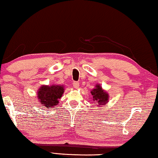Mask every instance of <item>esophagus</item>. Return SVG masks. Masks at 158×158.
Instances as JSON below:
<instances>
[{
    "label": "esophagus",
    "mask_w": 158,
    "mask_h": 158,
    "mask_svg": "<svg viewBox=\"0 0 158 158\" xmlns=\"http://www.w3.org/2000/svg\"><path fill=\"white\" fill-rule=\"evenodd\" d=\"M73 86L75 89H79V83L77 81H74V83H73Z\"/></svg>",
    "instance_id": "obj_1"
}]
</instances>
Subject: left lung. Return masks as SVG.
Returning a JSON list of instances; mask_svg holds the SVG:
<instances>
[{
  "label": "left lung",
  "instance_id": "8db88e82",
  "mask_svg": "<svg viewBox=\"0 0 158 158\" xmlns=\"http://www.w3.org/2000/svg\"><path fill=\"white\" fill-rule=\"evenodd\" d=\"M91 94L94 103L97 105V106L102 107V106L106 105L109 102V94L102 88L100 84H96L94 89L91 90Z\"/></svg>",
  "mask_w": 158,
  "mask_h": 158
}]
</instances>
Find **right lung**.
Returning <instances> with one entry per match:
<instances>
[{
    "label": "right lung",
    "instance_id": "add662e5",
    "mask_svg": "<svg viewBox=\"0 0 158 158\" xmlns=\"http://www.w3.org/2000/svg\"><path fill=\"white\" fill-rule=\"evenodd\" d=\"M64 92V85H42L37 90V98L42 106L54 108L59 103V99Z\"/></svg>",
    "mask_w": 158,
    "mask_h": 158
}]
</instances>
